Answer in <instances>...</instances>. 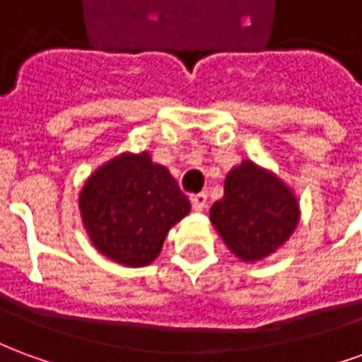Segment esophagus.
Returning a JSON list of instances; mask_svg holds the SVG:
<instances>
[{
    "label": "esophagus",
    "instance_id": "esophagus-1",
    "mask_svg": "<svg viewBox=\"0 0 362 362\" xmlns=\"http://www.w3.org/2000/svg\"><path fill=\"white\" fill-rule=\"evenodd\" d=\"M189 199H192V207H194L196 211H204L205 207H207V194H205V192H202V194H194Z\"/></svg>",
    "mask_w": 362,
    "mask_h": 362
}]
</instances>
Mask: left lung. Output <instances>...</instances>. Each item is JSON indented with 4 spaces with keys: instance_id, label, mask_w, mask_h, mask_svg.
Returning <instances> with one entry per match:
<instances>
[{
    "instance_id": "1",
    "label": "left lung",
    "mask_w": 362,
    "mask_h": 362,
    "mask_svg": "<svg viewBox=\"0 0 362 362\" xmlns=\"http://www.w3.org/2000/svg\"><path fill=\"white\" fill-rule=\"evenodd\" d=\"M211 223L228 250L243 262L267 258L298 225L295 194L252 160L225 178V196L211 205Z\"/></svg>"
}]
</instances>
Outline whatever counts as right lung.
Returning a JSON list of instances; mask_svg holds the SVG:
<instances>
[{"label":"right lung","mask_w":362,"mask_h":362,"mask_svg":"<svg viewBox=\"0 0 362 362\" xmlns=\"http://www.w3.org/2000/svg\"><path fill=\"white\" fill-rule=\"evenodd\" d=\"M79 209L96 250L122 266L141 267L157 258L166 233L189 213V202L149 153H124L85 182Z\"/></svg>","instance_id":"add662e5"}]
</instances>
